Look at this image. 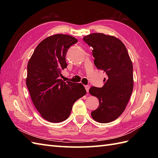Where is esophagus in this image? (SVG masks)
Instances as JSON below:
<instances>
[{
	"mask_svg": "<svg viewBox=\"0 0 158 158\" xmlns=\"http://www.w3.org/2000/svg\"><path fill=\"white\" fill-rule=\"evenodd\" d=\"M85 89H86V92H89V85H85Z\"/></svg>",
	"mask_w": 158,
	"mask_h": 158,
	"instance_id": "34e87169",
	"label": "esophagus"
}]
</instances>
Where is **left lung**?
<instances>
[{"label": "left lung", "instance_id": "obj_1", "mask_svg": "<svg viewBox=\"0 0 158 158\" xmlns=\"http://www.w3.org/2000/svg\"><path fill=\"white\" fill-rule=\"evenodd\" d=\"M93 48L96 68L107 75L102 88L92 87L89 92L97 97L99 106L91 113L100 123H109L122 115L132 94L133 66L126 46L115 36L92 33L83 38Z\"/></svg>", "mask_w": 158, "mask_h": 158}]
</instances>
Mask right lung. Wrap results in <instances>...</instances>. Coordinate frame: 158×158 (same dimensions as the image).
Returning <instances> with one entry per match:
<instances>
[{
  "instance_id": "right-lung-1",
  "label": "right lung",
  "mask_w": 158,
  "mask_h": 158,
  "mask_svg": "<svg viewBox=\"0 0 158 158\" xmlns=\"http://www.w3.org/2000/svg\"><path fill=\"white\" fill-rule=\"evenodd\" d=\"M77 41L67 35L49 36L37 45L28 61L26 85L32 101L43 118L50 122L66 120L73 104L86 94L81 83L60 79L61 70L67 67V51Z\"/></svg>"
}]
</instances>
